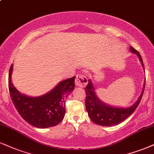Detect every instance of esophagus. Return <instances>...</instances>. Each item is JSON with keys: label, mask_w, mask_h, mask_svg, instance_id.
<instances>
[{"label": "esophagus", "mask_w": 154, "mask_h": 154, "mask_svg": "<svg viewBox=\"0 0 154 154\" xmlns=\"http://www.w3.org/2000/svg\"><path fill=\"white\" fill-rule=\"evenodd\" d=\"M87 83H88V79L86 75L83 74H78L75 78V85L77 86L83 88L86 86Z\"/></svg>", "instance_id": "34e87169"}]
</instances>
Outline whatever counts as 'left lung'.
<instances>
[{"instance_id":"1","label":"left lung","mask_w":154,"mask_h":154,"mask_svg":"<svg viewBox=\"0 0 154 154\" xmlns=\"http://www.w3.org/2000/svg\"><path fill=\"white\" fill-rule=\"evenodd\" d=\"M131 51L134 54L137 55L139 58L140 61L141 62L143 68H144V65L143 60L140 55L139 52L131 46ZM144 88H145V83H144L143 91L141 96H139L138 99L134 105L129 108H117L110 106L103 103L98 99L97 96L95 92V88L93 85L91 81L89 80L88 83L85 88L86 92V111L88 113V116L90 117L91 120L96 124L102 126H111L113 125H118L122 122L128 117L131 114L134 113V111L136 109L138 106L139 105L140 101L143 94Z\"/></svg>"}]
</instances>
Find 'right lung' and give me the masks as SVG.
Wrapping results in <instances>:
<instances>
[{"instance_id":"1","label":"right lung","mask_w":154,"mask_h":154,"mask_svg":"<svg viewBox=\"0 0 154 154\" xmlns=\"http://www.w3.org/2000/svg\"><path fill=\"white\" fill-rule=\"evenodd\" d=\"M13 64L8 75L9 92L13 104L25 121L36 128L56 126L63 120L66 112V99L74 89L73 76L58 83L48 94L39 97H29L19 93L11 81Z\"/></svg>"}]
</instances>
